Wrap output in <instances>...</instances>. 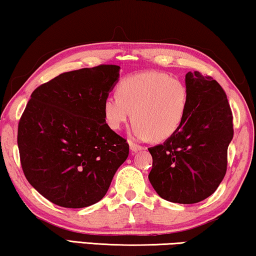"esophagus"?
<instances>
[{
	"mask_svg": "<svg viewBox=\"0 0 256 256\" xmlns=\"http://www.w3.org/2000/svg\"><path fill=\"white\" fill-rule=\"evenodd\" d=\"M143 146H140V145H138V144H135V143H130V151H132V153H136V152H138V151H140V150H143Z\"/></svg>",
	"mask_w": 256,
	"mask_h": 256,
	"instance_id": "1",
	"label": "esophagus"
}]
</instances>
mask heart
Instances as JSON below:
<instances>
[{
    "mask_svg": "<svg viewBox=\"0 0 256 256\" xmlns=\"http://www.w3.org/2000/svg\"><path fill=\"white\" fill-rule=\"evenodd\" d=\"M188 90L186 82L162 72H142L122 78L118 94L104 100V116L113 130L130 119L135 138L161 142L178 130L186 120Z\"/></svg>",
    "mask_w": 256,
    "mask_h": 256,
    "instance_id": "heart-1",
    "label": "heart"
}]
</instances>
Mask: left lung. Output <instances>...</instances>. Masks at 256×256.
Instances as JSON below:
<instances>
[{"label": "left lung", "mask_w": 256, "mask_h": 256, "mask_svg": "<svg viewBox=\"0 0 256 256\" xmlns=\"http://www.w3.org/2000/svg\"><path fill=\"white\" fill-rule=\"evenodd\" d=\"M186 120L164 144L148 148V180L161 198L196 204L216 191L226 172L228 146L234 137L232 112L223 88L198 70L186 76Z\"/></svg>", "instance_id": "1"}]
</instances>
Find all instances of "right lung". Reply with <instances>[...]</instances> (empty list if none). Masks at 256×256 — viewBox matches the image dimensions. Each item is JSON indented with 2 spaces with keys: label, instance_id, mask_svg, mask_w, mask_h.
I'll return each instance as SVG.
<instances>
[{
  "label": "right lung",
  "instance_id": "1",
  "mask_svg": "<svg viewBox=\"0 0 256 256\" xmlns=\"http://www.w3.org/2000/svg\"><path fill=\"white\" fill-rule=\"evenodd\" d=\"M120 66L62 73L34 90L18 124L25 178L49 202L84 208L100 202L129 154L127 140L108 127L104 100Z\"/></svg>",
  "mask_w": 256,
  "mask_h": 256
}]
</instances>
